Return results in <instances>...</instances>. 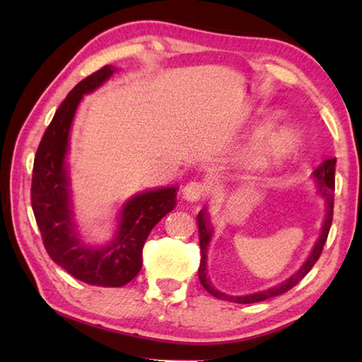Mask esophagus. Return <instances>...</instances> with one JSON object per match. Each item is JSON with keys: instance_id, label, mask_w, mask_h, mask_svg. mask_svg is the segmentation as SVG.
<instances>
[{"instance_id": "obj_1", "label": "esophagus", "mask_w": 362, "mask_h": 362, "mask_svg": "<svg viewBox=\"0 0 362 362\" xmlns=\"http://www.w3.org/2000/svg\"><path fill=\"white\" fill-rule=\"evenodd\" d=\"M209 192H211L209 183L204 180H193L183 187L182 194L187 201H192L193 203V201H199L206 198V196L209 194Z\"/></svg>"}]
</instances>
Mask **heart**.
Segmentation results:
<instances>
[{
  "label": "heart",
  "instance_id": "b5f03b06",
  "mask_svg": "<svg viewBox=\"0 0 362 362\" xmlns=\"http://www.w3.org/2000/svg\"><path fill=\"white\" fill-rule=\"evenodd\" d=\"M298 145V134L291 127H276L268 131L257 145L260 159H279L289 155Z\"/></svg>",
  "mask_w": 362,
  "mask_h": 362
}]
</instances>
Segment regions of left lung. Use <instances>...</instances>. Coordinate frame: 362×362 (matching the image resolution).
Wrapping results in <instances>:
<instances>
[{
  "label": "left lung",
  "mask_w": 362,
  "mask_h": 362,
  "mask_svg": "<svg viewBox=\"0 0 362 362\" xmlns=\"http://www.w3.org/2000/svg\"><path fill=\"white\" fill-rule=\"evenodd\" d=\"M335 158L326 159L320 168L315 170V179H316V185H317V192L326 199V218H324L322 223V231L320 240L316 241L315 249L311 255L308 257V260L303 263V267L298 269V272L291 276L284 283H281L278 286L272 287V289L263 291V292H255V293H249V296H226V293L217 291L216 287L211 284L209 278H207V269H206V260H207V246H209V241L212 238V228H211V220L207 217L206 209H201L198 214V226H199V247H201V262H199V269H198V276L201 284H203L204 289L211 293V296L222 298V300H228V302H235V303H257V302H263V300L276 297V296H283L287 291H291L293 286H297L300 281H302L306 274L310 273V269L315 267V263L320 259V255L322 252L324 244L327 241V235L330 230V225H332V217H334V189H335Z\"/></svg>",
  "instance_id": "1"
}]
</instances>
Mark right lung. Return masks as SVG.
Instances as JSON below:
<instances>
[{
	"label": "right lung",
	"instance_id": "1",
	"mask_svg": "<svg viewBox=\"0 0 362 362\" xmlns=\"http://www.w3.org/2000/svg\"><path fill=\"white\" fill-rule=\"evenodd\" d=\"M105 65L84 78L60 103L38 145L32 177V209L49 257L86 284L121 287L142 268V249L150 231L177 204V187L140 193L122 207L119 230L107 247H88L73 231L69 177L64 159L69 132L83 94L107 81L115 73Z\"/></svg>",
	"mask_w": 362,
	"mask_h": 362
}]
</instances>
